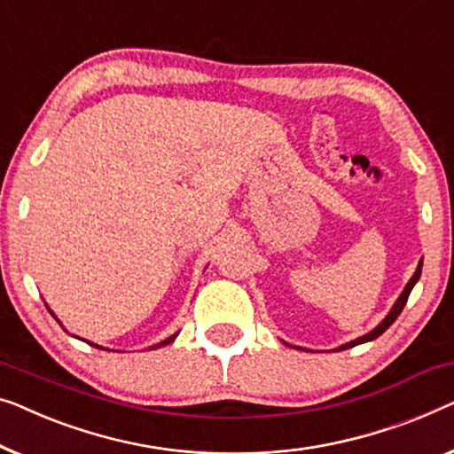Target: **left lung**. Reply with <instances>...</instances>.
Masks as SVG:
<instances>
[{"label": "left lung", "instance_id": "left-lung-1", "mask_svg": "<svg viewBox=\"0 0 454 454\" xmlns=\"http://www.w3.org/2000/svg\"><path fill=\"white\" fill-rule=\"evenodd\" d=\"M422 262L424 260H419V264H418V268H416V272H413V276L410 278V282H407L405 285V288H403V293L399 294L397 297V301H395V305L391 307V311L385 315V319L380 321V324L374 327V330H371L369 333H364V336H360V338H356V340H352V341H346V344H341L340 348H336V350H348V348H354V346H358V344H364V341H372V340H377L380 333H383L387 327H389L393 321H395L397 317H399V313L403 311V307H405V303H407V297H410V293H411V288L416 286V282L419 280V274H422ZM282 344H286V346H291L288 344V341H285L282 340ZM293 348H299V346H293ZM299 350H303V348H299Z\"/></svg>", "mask_w": 454, "mask_h": 454}]
</instances>
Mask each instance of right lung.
Returning <instances> with one entry per match:
<instances>
[{
  "label": "right lung",
  "mask_w": 454,
  "mask_h": 454,
  "mask_svg": "<svg viewBox=\"0 0 454 454\" xmlns=\"http://www.w3.org/2000/svg\"><path fill=\"white\" fill-rule=\"evenodd\" d=\"M47 309H49V311H51V307H49V305H47ZM51 315H52V317H55V319H57V315H55V313H52V311H51ZM178 333H180V332H176V333H172V336H169V338H166V340H163V341H160V344L151 346V348H149V350H155V348H161V346H168V344H172V341L176 340V336H178ZM88 344H91V346H96V348H100V350H106V348L98 346V344H94V341H88Z\"/></svg>",
  "instance_id": "1"
}]
</instances>
